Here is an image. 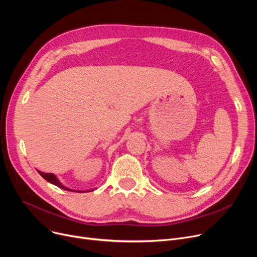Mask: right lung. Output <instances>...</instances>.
Segmentation results:
<instances>
[{
    "label": "right lung",
    "instance_id": "right-lung-1",
    "mask_svg": "<svg viewBox=\"0 0 257 257\" xmlns=\"http://www.w3.org/2000/svg\"><path fill=\"white\" fill-rule=\"evenodd\" d=\"M38 173H39V175L40 176H42L43 178H45L47 181H49L50 183H52V184H54V185H56V186H58V187H60V188H62V190H66V191H71V192H79V191H74V190H70V188H67V187H65L64 185H62L60 182H59V180L56 178V176L54 174H52V173H43V172H40V171H37Z\"/></svg>",
    "mask_w": 257,
    "mask_h": 257
}]
</instances>
